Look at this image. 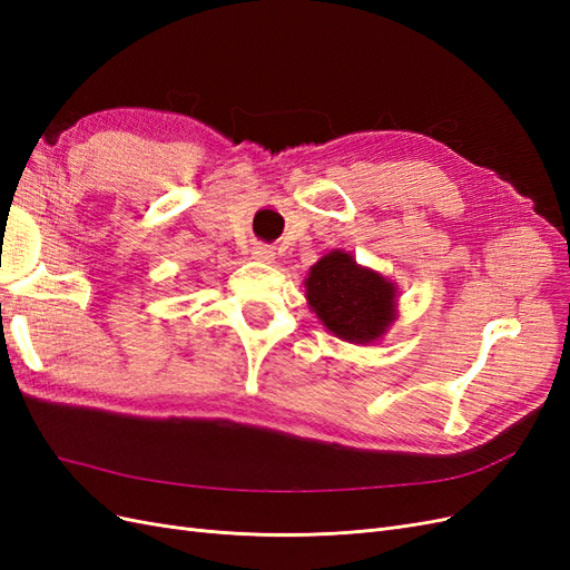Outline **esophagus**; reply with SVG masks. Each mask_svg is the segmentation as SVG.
<instances>
[{
    "label": "esophagus",
    "mask_w": 570,
    "mask_h": 570,
    "mask_svg": "<svg viewBox=\"0 0 570 570\" xmlns=\"http://www.w3.org/2000/svg\"><path fill=\"white\" fill-rule=\"evenodd\" d=\"M252 254H254V258H258V262H266V264H271L275 258V252L268 245H256Z\"/></svg>",
    "instance_id": "34e87169"
}]
</instances>
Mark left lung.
I'll return each mask as SVG.
<instances>
[{
	"mask_svg": "<svg viewBox=\"0 0 570 570\" xmlns=\"http://www.w3.org/2000/svg\"><path fill=\"white\" fill-rule=\"evenodd\" d=\"M306 304L327 333L352 344L377 342L396 318V285L356 264L352 252L333 249L308 268Z\"/></svg>",
	"mask_w": 570,
	"mask_h": 570,
	"instance_id": "8db88e82",
	"label": "left lung"
}]
</instances>
